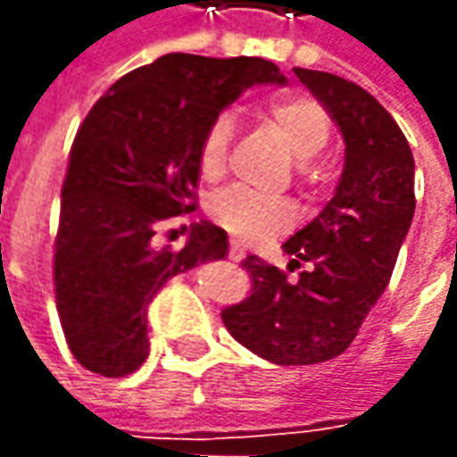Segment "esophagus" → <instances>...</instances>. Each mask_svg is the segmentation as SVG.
<instances>
[{
	"mask_svg": "<svg viewBox=\"0 0 457 457\" xmlns=\"http://www.w3.org/2000/svg\"><path fill=\"white\" fill-rule=\"evenodd\" d=\"M245 257H247L245 247H242V245H237V242H232V245H229V259H232V262H242Z\"/></svg>",
	"mask_w": 457,
	"mask_h": 457,
	"instance_id": "obj_1",
	"label": "esophagus"
}]
</instances>
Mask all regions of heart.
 <instances>
[{
  "mask_svg": "<svg viewBox=\"0 0 457 457\" xmlns=\"http://www.w3.org/2000/svg\"><path fill=\"white\" fill-rule=\"evenodd\" d=\"M259 114L267 121L269 129L287 144L288 154L301 163L316 159L330 141V117L313 97L277 95L262 104ZM229 139L232 117L218 114L200 139L198 170L205 180H215L225 173ZM210 215L242 242H262L291 222V212L284 203L264 198L245 186L220 190L210 200Z\"/></svg>",
  "mask_w": 457,
  "mask_h": 457,
  "instance_id": "heart-1",
  "label": "heart"
}]
</instances>
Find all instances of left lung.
Here are the masks:
<instances>
[{
	"mask_svg": "<svg viewBox=\"0 0 457 457\" xmlns=\"http://www.w3.org/2000/svg\"><path fill=\"white\" fill-rule=\"evenodd\" d=\"M336 121L345 163L326 208L284 242L296 281L249 254L252 296L222 311L229 336L274 364H318L343 354L392 278L413 220V154L399 124L345 78L294 68Z\"/></svg>",
	"mask_w": 457,
	"mask_h": 457,
	"instance_id": "obj_1",
	"label": "left lung"
}]
</instances>
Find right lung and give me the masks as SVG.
<instances>
[{
	"label": "right lung",
	"mask_w": 457,
	"mask_h": 457,
	"mask_svg": "<svg viewBox=\"0 0 457 457\" xmlns=\"http://www.w3.org/2000/svg\"><path fill=\"white\" fill-rule=\"evenodd\" d=\"M252 85H287L264 58L169 54L93 104L75 134L61 190L55 306L85 370L124 377L149 357L146 308L176 274L228 257V232L190 225L186 247L156 245L169 218L195 210L208 124Z\"/></svg>",
	"instance_id": "1"
}]
</instances>
